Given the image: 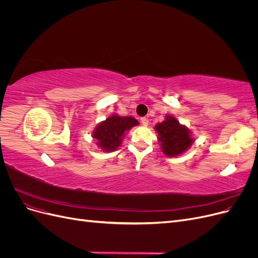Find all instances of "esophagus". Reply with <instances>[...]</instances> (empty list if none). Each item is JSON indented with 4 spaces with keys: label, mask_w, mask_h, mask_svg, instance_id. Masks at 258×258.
<instances>
[{
    "label": "esophagus",
    "mask_w": 258,
    "mask_h": 258,
    "mask_svg": "<svg viewBox=\"0 0 258 258\" xmlns=\"http://www.w3.org/2000/svg\"><path fill=\"white\" fill-rule=\"evenodd\" d=\"M141 122H142V124L143 126H148V119L146 118V117H143V118H141Z\"/></svg>",
    "instance_id": "esophagus-1"
}]
</instances>
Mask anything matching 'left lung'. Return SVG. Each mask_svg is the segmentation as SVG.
<instances>
[{
  "instance_id": "1",
  "label": "left lung",
  "mask_w": 258,
  "mask_h": 258,
  "mask_svg": "<svg viewBox=\"0 0 258 258\" xmlns=\"http://www.w3.org/2000/svg\"><path fill=\"white\" fill-rule=\"evenodd\" d=\"M157 132L160 150L167 157H177L194 144L191 130L179 122L173 115H166L165 120L154 127Z\"/></svg>"
}]
</instances>
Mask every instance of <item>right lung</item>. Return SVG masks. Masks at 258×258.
Wrapping results in <instances>:
<instances>
[{
    "label": "right lung",
    "mask_w": 258,
    "mask_h": 258,
    "mask_svg": "<svg viewBox=\"0 0 258 258\" xmlns=\"http://www.w3.org/2000/svg\"><path fill=\"white\" fill-rule=\"evenodd\" d=\"M138 124L139 121L134 117L112 114L97 124L91 137L97 141L99 148L103 152L112 153L121 145L127 132Z\"/></svg>",
    "instance_id": "add662e5"
}]
</instances>
